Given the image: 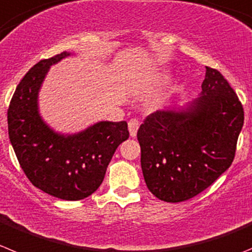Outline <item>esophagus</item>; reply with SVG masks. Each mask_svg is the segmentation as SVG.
<instances>
[{"mask_svg": "<svg viewBox=\"0 0 252 252\" xmlns=\"http://www.w3.org/2000/svg\"><path fill=\"white\" fill-rule=\"evenodd\" d=\"M138 127H140V122L137 120H130L128 121V131H130V136L131 137H135L136 133H137Z\"/></svg>", "mask_w": 252, "mask_h": 252, "instance_id": "esophagus-1", "label": "esophagus"}]
</instances>
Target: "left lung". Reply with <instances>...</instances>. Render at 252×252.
<instances>
[{
	"label": "left lung",
	"instance_id": "8db88e82",
	"mask_svg": "<svg viewBox=\"0 0 252 252\" xmlns=\"http://www.w3.org/2000/svg\"><path fill=\"white\" fill-rule=\"evenodd\" d=\"M197 98L158 110L137 131L145 182L166 202L198 195L231 166L244 108L218 70L206 67Z\"/></svg>",
	"mask_w": 252,
	"mask_h": 252
}]
</instances>
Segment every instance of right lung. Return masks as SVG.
<instances>
[{"label": "right lung", "mask_w": 252, "mask_h": 252, "mask_svg": "<svg viewBox=\"0 0 252 252\" xmlns=\"http://www.w3.org/2000/svg\"><path fill=\"white\" fill-rule=\"evenodd\" d=\"M62 52L36 63L21 80L7 111L8 136L21 167L33 186L61 200L77 201L100 188L120 144L128 138L127 122L98 121L84 131L60 133L40 115L38 92Z\"/></svg>", "instance_id": "right-lung-1"}]
</instances>
